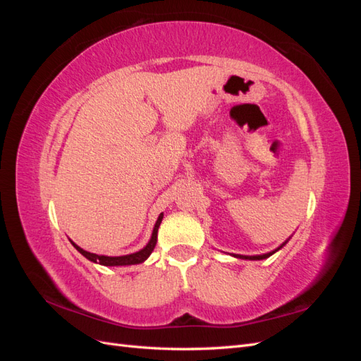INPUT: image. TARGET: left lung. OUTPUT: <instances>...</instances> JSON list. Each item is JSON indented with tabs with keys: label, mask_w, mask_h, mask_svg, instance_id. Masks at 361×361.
I'll list each match as a JSON object with an SVG mask.
<instances>
[{
	"label": "left lung",
	"mask_w": 361,
	"mask_h": 361,
	"mask_svg": "<svg viewBox=\"0 0 361 361\" xmlns=\"http://www.w3.org/2000/svg\"><path fill=\"white\" fill-rule=\"evenodd\" d=\"M277 251V250H276ZM276 251H272V253H276ZM272 253H268V255H262V256H236L239 259H250V260H262V259H267L269 257Z\"/></svg>",
	"instance_id": "obj_1"
}]
</instances>
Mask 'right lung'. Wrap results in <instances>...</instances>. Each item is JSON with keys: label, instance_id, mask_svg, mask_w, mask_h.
<instances>
[{"label": "right lung", "instance_id": "add662e5", "mask_svg": "<svg viewBox=\"0 0 361 361\" xmlns=\"http://www.w3.org/2000/svg\"><path fill=\"white\" fill-rule=\"evenodd\" d=\"M162 221V214L159 215L158 221L155 224V228H154V233H152V239L149 241V244L138 251V253H134V255H129V256H120V257H108V256H97V255H93V253H89V251H85L82 248H80L78 245H75V248L80 251V253L87 257L89 260L94 262V264H99V265H104V267H125V265H137V264H143V262L150 256L152 251H154L155 245H157V238H158V227Z\"/></svg>", "mask_w": 361, "mask_h": 361}]
</instances>
